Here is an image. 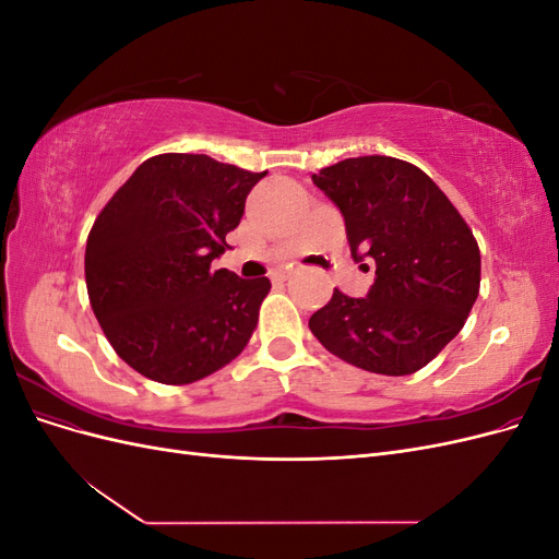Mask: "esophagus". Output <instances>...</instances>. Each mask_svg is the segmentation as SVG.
Masks as SVG:
<instances>
[{
	"instance_id": "34e87169",
	"label": "esophagus",
	"mask_w": 559,
	"mask_h": 559,
	"mask_svg": "<svg viewBox=\"0 0 559 559\" xmlns=\"http://www.w3.org/2000/svg\"><path fill=\"white\" fill-rule=\"evenodd\" d=\"M289 280V270H277V273L273 275V284H282Z\"/></svg>"
}]
</instances>
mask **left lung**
Here are the masks:
<instances>
[{
	"instance_id": "1",
	"label": "left lung",
	"mask_w": 559,
	"mask_h": 559,
	"mask_svg": "<svg viewBox=\"0 0 559 559\" xmlns=\"http://www.w3.org/2000/svg\"><path fill=\"white\" fill-rule=\"evenodd\" d=\"M312 181L343 212L354 261L376 263V282L366 298L335 289L310 331L370 373L425 368L462 331L480 292L468 224L427 173L392 156L347 158Z\"/></svg>"
}]
</instances>
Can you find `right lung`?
Listing matches in <instances>:
<instances>
[{
  "instance_id": "right-lung-1",
  "label": "right lung",
  "mask_w": 559,
  "mask_h": 559,
  "mask_svg": "<svg viewBox=\"0 0 559 559\" xmlns=\"http://www.w3.org/2000/svg\"><path fill=\"white\" fill-rule=\"evenodd\" d=\"M265 175L205 154H160L97 214L86 242L91 308L144 378L189 384L247 347L270 280H240L212 261Z\"/></svg>"
}]
</instances>
